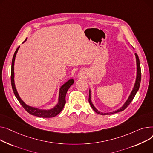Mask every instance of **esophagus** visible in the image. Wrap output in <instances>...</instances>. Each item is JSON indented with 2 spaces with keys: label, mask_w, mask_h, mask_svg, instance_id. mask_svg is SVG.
<instances>
[{
  "label": "esophagus",
  "mask_w": 153,
  "mask_h": 153,
  "mask_svg": "<svg viewBox=\"0 0 153 153\" xmlns=\"http://www.w3.org/2000/svg\"><path fill=\"white\" fill-rule=\"evenodd\" d=\"M83 71H79V74H78V76H82L83 75Z\"/></svg>",
  "instance_id": "1"
}]
</instances>
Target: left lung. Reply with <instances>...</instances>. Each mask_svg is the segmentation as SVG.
<instances>
[{"label": "left lung", "instance_id": "obj_1", "mask_svg": "<svg viewBox=\"0 0 153 153\" xmlns=\"http://www.w3.org/2000/svg\"><path fill=\"white\" fill-rule=\"evenodd\" d=\"M135 57H136V62H137V76H136V79H135V83L134 84L133 88L132 91H131L128 99L127 100V101L125 102V103L123 104V105L120 107V108L117 109L116 111H114L113 112H101L100 111H99L96 107H94V105H93L92 101H91V89H89V102L90 105L91 106V107L93 108V109L98 114H101V115H111L112 114H115L117 112H119L121 111H123V110H125V109L127 108V107L130 104V102L132 101V100H133V98L134 97V96L136 95L137 91H138L140 86V83H141V68H140V60L138 58V55L137 53H135Z\"/></svg>", "mask_w": 153, "mask_h": 153}]
</instances>
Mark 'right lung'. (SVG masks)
Here are the masks:
<instances>
[{
    "label": "right lung",
    "mask_w": 153,
    "mask_h": 153,
    "mask_svg": "<svg viewBox=\"0 0 153 153\" xmlns=\"http://www.w3.org/2000/svg\"><path fill=\"white\" fill-rule=\"evenodd\" d=\"M27 40V38H26L25 41L23 42L24 43ZM20 48V46L18 47L16 50L15 51L14 55L12 59V68H11V83H12V87L13 89V91L14 93L15 96H16L18 101H19L20 104L23 106V108L28 112L31 115L39 117L42 118H51L53 117L56 116L58 115L64 108V107L65 104V96L69 88L74 83V80L73 78H71L69 80H68L66 83H65L64 85H62L59 89V97H58V102L57 104L53 106L52 108L49 109H39L38 107H34L30 105H27L21 99L20 96H19V93L16 89L15 85V80H14V64H15V60L16 56V53L18 52Z\"/></svg>",
    "instance_id": "1"
}]
</instances>
